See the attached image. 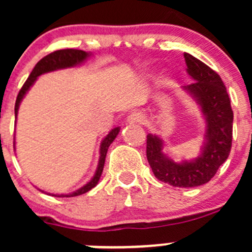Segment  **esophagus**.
Returning a JSON list of instances; mask_svg holds the SVG:
<instances>
[{
    "instance_id": "obj_1",
    "label": "esophagus",
    "mask_w": 252,
    "mask_h": 252,
    "mask_svg": "<svg viewBox=\"0 0 252 252\" xmlns=\"http://www.w3.org/2000/svg\"><path fill=\"white\" fill-rule=\"evenodd\" d=\"M126 121H128L129 124H141V123H144L145 116L141 113V112L134 111L129 114L128 118H126Z\"/></svg>"
}]
</instances>
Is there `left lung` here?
<instances>
[{
  "label": "left lung",
  "mask_w": 252,
  "mask_h": 252,
  "mask_svg": "<svg viewBox=\"0 0 252 252\" xmlns=\"http://www.w3.org/2000/svg\"><path fill=\"white\" fill-rule=\"evenodd\" d=\"M184 58L187 72L194 83L183 89L196 101L206 122L201 154L192 161L177 163L163 154V140L149 134L146 157L158 180L177 188H194L210 182L229 156L233 111L227 89L220 75L190 53H184Z\"/></svg>",
  "instance_id": "8db88e82"
}]
</instances>
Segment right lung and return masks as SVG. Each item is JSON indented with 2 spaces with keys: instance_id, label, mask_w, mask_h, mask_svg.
Listing matches in <instances>:
<instances>
[{
  "instance_id": "add662e5",
  "label": "right lung",
  "mask_w": 252,
  "mask_h": 252,
  "mask_svg": "<svg viewBox=\"0 0 252 252\" xmlns=\"http://www.w3.org/2000/svg\"><path fill=\"white\" fill-rule=\"evenodd\" d=\"M91 56V53L85 52V51L81 50H74V48H65V50H58L55 51V52L50 53V55L45 56L42 60H40L39 62L36 63V65L34 67L32 72L30 73L29 78L27 79V81L24 83V85L20 89L19 94L17 96L16 100V106H14V113H16V117L18 114V110H19V105L22 102L23 97L25 96V94L28 93L30 88L32 86V84L36 81L37 77H40L41 74H45V73L53 72V70L57 69H64V68H70V67H77V65L81 64L86 58H89ZM121 128L117 126V128H113L110 133L106 135V138L103 139L102 142L100 145V159H98L97 169H96L95 174L91 178V180L89 183H86L84 187H81L80 189L75 190V191L69 192L67 195H55L52 194V196H58V197H73V196H79V195H83L85 192H88L89 190H91L93 188H95L97 185L98 180H100L101 174H102L103 166H105V158L106 155H107V150L110 147V145L113 142L116 136L118 135Z\"/></svg>"
}]
</instances>
